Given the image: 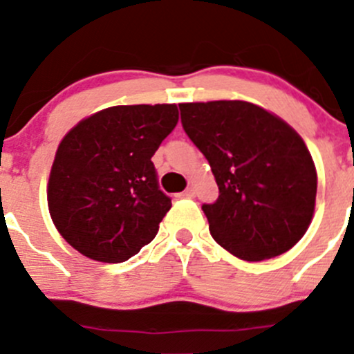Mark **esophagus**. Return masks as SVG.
Here are the masks:
<instances>
[{"instance_id":"1","label":"esophagus","mask_w":354,"mask_h":354,"mask_svg":"<svg viewBox=\"0 0 354 354\" xmlns=\"http://www.w3.org/2000/svg\"><path fill=\"white\" fill-rule=\"evenodd\" d=\"M180 197H183V198H194V197H195V190H194V188H187V190H185V192H181Z\"/></svg>"}]
</instances>
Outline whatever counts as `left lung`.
Returning <instances> with one entry per match:
<instances>
[{
	"label": "left lung",
	"instance_id": "8db88e82",
	"mask_svg": "<svg viewBox=\"0 0 354 354\" xmlns=\"http://www.w3.org/2000/svg\"><path fill=\"white\" fill-rule=\"evenodd\" d=\"M183 130L209 160L219 198L203 203L214 240L248 262L292 248L312 223L317 171L286 121L246 101L180 104Z\"/></svg>",
	"mask_w": 354,
	"mask_h": 354
}]
</instances>
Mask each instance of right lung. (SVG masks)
<instances>
[{"label": "right lung", "instance_id": "right-lung-1", "mask_svg": "<svg viewBox=\"0 0 354 354\" xmlns=\"http://www.w3.org/2000/svg\"><path fill=\"white\" fill-rule=\"evenodd\" d=\"M176 123V104L113 106L65 135L49 174L48 207L56 230L82 255L124 262L154 240L171 198L151 159Z\"/></svg>", "mask_w": 354, "mask_h": 354}]
</instances>
